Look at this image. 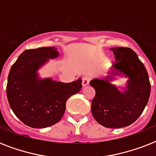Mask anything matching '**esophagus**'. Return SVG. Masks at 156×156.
I'll use <instances>...</instances> for the list:
<instances>
[{
  "label": "esophagus",
  "instance_id": "obj_1",
  "mask_svg": "<svg viewBox=\"0 0 156 156\" xmlns=\"http://www.w3.org/2000/svg\"><path fill=\"white\" fill-rule=\"evenodd\" d=\"M90 78L89 77H83V81H82V85L83 87H85V86H87L89 84V82H90Z\"/></svg>",
  "mask_w": 156,
  "mask_h": 156
}]
</instances>
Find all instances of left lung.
Instances as JSON below:
<instances>
[{
    "label": "left lung",
    "mask_w": 156,
    "mask_h": 156,
    "mask_svg": "<svg viewBox=\"0 0 156 156\" xmlns=\"http://www.w3.org/2000/svg\"><path fill=\"white\" fill-rule=\"evenodd\" d=\"M116 62L111 75L123 73L128 77L126 89L121 92L112 84V76L95 78L90 86L95 90L91 102V112L95 121L107 128H122L133 124L143 113L151 94L147 71L137 54L129 48H111Z\"/></svg>",
    "instance_id": "left-lung-1"
}]
</instances>
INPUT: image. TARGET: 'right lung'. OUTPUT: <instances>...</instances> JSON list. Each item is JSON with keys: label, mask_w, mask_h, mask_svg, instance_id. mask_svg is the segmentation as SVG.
Returning <instances> with one entry per match:
<instances>
[{"label": "right lung", "mask_w": 156, "mask_h": 156, "mask_svg": "<svg viewBox=\"0 0 156 156\" xmlns=\"http://www.w3.org/2000/svg\"><path fill=\"white\" fill-rule=\"evenodd\" d=\"M58 56L55 47L25 50L10 69L6 87L9 104L16 116L30 127L46 128L57 123L67 100L82 88L81 78L65 83L38 77V69Z\"/></svg>", "instance_id": "obj_1"}]
</instances>
